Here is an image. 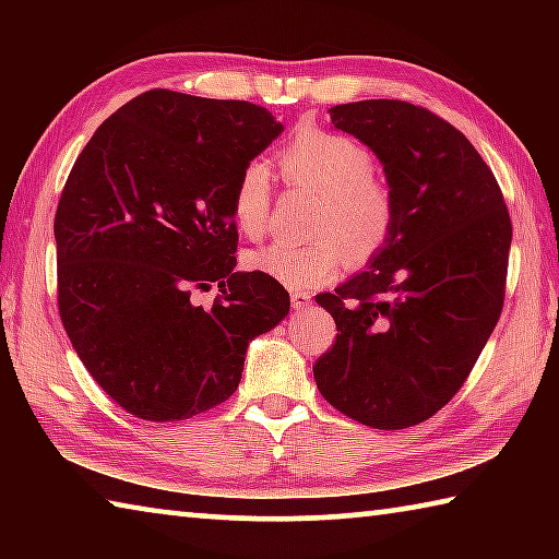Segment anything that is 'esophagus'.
<instances>
[{
  "instance_id": "obj_1",
  "label": "esophagus",
  "mask_w": 559,
  "mask_h": 559,
  "mask_svg": "<svg viewBox=\"0 0 559 559\" xmlns=\"http://www.w3.org/2000/svg\"><path fill=\"white\" fill-rule=\"evenodd\" d=\"M310 302H313V298H310V293H306V290H293L290 293V306H293V310H296V313H300V310H306Z\"/></svg>"
}]
</instances>
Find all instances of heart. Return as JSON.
<instances>
[{"label": "heart", "instance_id": "b5f03b06", "mask_svg": "<svg viewBox=\"0 0 559 559\" xmlns=\"http://www.w3.org/2000/svg\"><path fill=\"white\" fill-rule=\"evenodd\" d=\"M278 169L286 185L318 194L310 243L273 241L246 257L251 271L288 288H316L335 276L343 257L372 259L394 229V194L374 177V157L340 132L302 128L281 150ZM271 214V173L253 159L236 177L231 216L236 229L259 239Z\"/></svg>", "mask_w": 559, "mask_h": 559}]
</instances>
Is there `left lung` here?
<instances>
[{
  "label": "left lung",
  "instance_id": "obj_1",
  "mask_svg": "<svg viewBox=\"0 0 559 559\" xmlns=\"http://www.w3.org/2000/svg\"><path fill=\"white\" fill-rule=\"evenodd\" d=\"M330 122L382 163L394 229L365 271L316 298L337 325L316 384L365 427L406 429L461 390L493 333L513 226L484 157L433 112L359 100Z\"/></svg>",
  "mask_w": 559,
  "mask_h": 559
}]
</instances>
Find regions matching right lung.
<instances>
[{
    "instance_id": "obj_1",
    "label": "right lung",
    "mask_w": 559,
    "mask_h": 559,
    "mask_svg": "<svg viewBox=\"0 0 559 559\" xmlns=\"http://www.w3.org/2000/svg\"><path fill=\"white\" fill-rule=\"evenodd\" d=\"M283 132L266 108L165 88L93 132L66 179L53 236L59 313L93 380L128 414L177 421L229 400L253 337L288 290L236 271L231 192ZM221 288L212 311L188 300Z\"/></svg>"
}]
</instances>
